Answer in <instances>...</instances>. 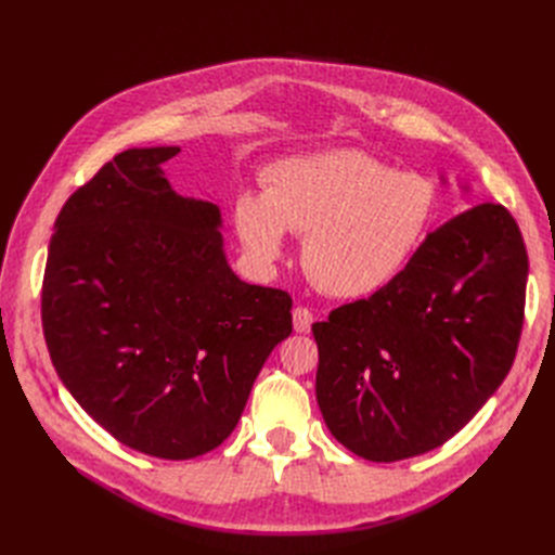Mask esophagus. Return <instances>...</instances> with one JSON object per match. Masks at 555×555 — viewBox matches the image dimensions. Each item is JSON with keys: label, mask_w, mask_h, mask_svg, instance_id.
Instances as JSON below:
<instances>
[{"label": "esophagus", "mask_w": 555, "mask_h": 555, "mask_svg": "<svg viewBox=\"0 0 555 555\" xmlns=\"http://www.w3.org/2000/svg\"><path fill=\"white\" fill-rule=\"evenodd\" d=\"M312 312L308 308H296L294 310V331L296 333H308L312 326Z\"/></svg>", "instance_id": "obj_1"}]
</instances>
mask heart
<instances>
[{
	"mask_svg": "<svg viewBox=\"0 0 555 555\" xmlns=\"http://www.w3.org/2000/svg\"><path fill=\"white\" fill-rule=\"evenodd\" d=\"M438 192L363 150H328L273 164L266 194L245 192L233 224L251 257L278 261L284 233L306 236L304 268L333 298H365L405 271L430 229Z\"/></svg>",
	"mask_w": 555,
	"mask_h": 555,
	"instance_id": "obj_1",
	"label": "heart"
}]
</instances>
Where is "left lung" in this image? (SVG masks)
Returning a JSON list of instances; mask_svg holds the SVG:
<instances>
[{"mask_svg": "<svg viewBox=\"0 0 555 555\" xmlns=\"http://www.w3.org/2000/svg\"><path fill=\"white\" fill-rule=\"evenodd\" d=\"M526 280L516 220L479 204L428 233L389 287L312 324L317 402L333 438L375 463L453 438L509 373Z\"/></svg>", "mask_w": 555, "mask_h": 555, "instance_id": "left-lung-1", "label": "left lung"}]
</instances>
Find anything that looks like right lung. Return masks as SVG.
Returning <instances> with one entry per match:
<instances>
[{"label": "right lung", "mask_w": 555, "mask_h": 555, "mask_svg": "<svg viewBox=\"0 0 555 555\" xmlns=\"http://www.w3.org/2000/svg\"><path fill=\"white\" fill-rule=\"evenodd\" d=\"M178 153L125 150L66 198L41 289L66 389L117 442L166 461L229 438L292 333V296L229 268L220 208L164 178Z\"/></svg>", "instance_id": "obj_1"}]
</instances>
